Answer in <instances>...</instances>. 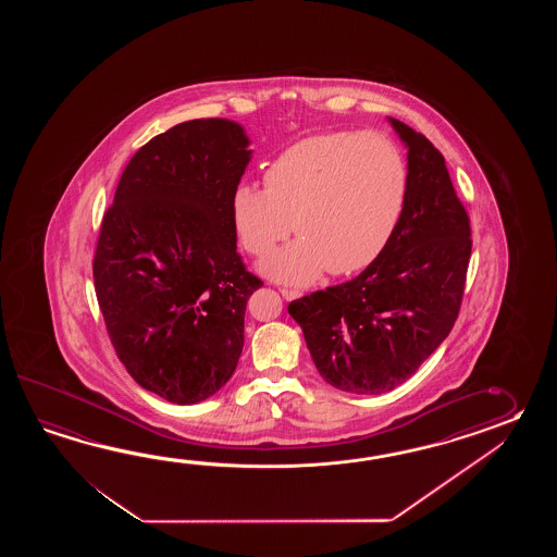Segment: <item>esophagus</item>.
<instances>
[{"label":"esophagus","mask_w":557,"mask_h":557,"mask_svg":"<svg viewBox=\"0 0 557 557\" xmlns=\"http://www.w3.org/2000/svg\"><path fill=\"white\" fill-rule=\"evenodd\" d=\"M281 295H283V298H286V300H295V298L300 296V293L293 290V288H281Z\"/></svg>","instance_id":"obj_1"}]
</instances>
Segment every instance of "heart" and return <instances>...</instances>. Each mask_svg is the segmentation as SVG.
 <instances>
[{
	"label": "heart",
	"mask_w": 557,
	"mask_h": 557,
	"mask_svg": "<svg viewBox=\"0 0 557 557\" xmlns=\"http://www.w3.org/2000/svg\"><path fill=\"white\" fill-rule=\"evenodd\" d=\"M408 199L403 151L379 131H326L288 145L264 169V189L240 183L231 221L243 249L278 283L310 284L329 269H367L391 245Z\"/></svg>",
	"instance_id": "1"
}]
</instances>
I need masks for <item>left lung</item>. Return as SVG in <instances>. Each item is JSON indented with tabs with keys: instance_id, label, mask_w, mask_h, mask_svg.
<instances>
[{
	"instance_id": "obj_1",
	"label": "left lung",
	"mask_w": 557,
	"mask_h": 557,
	"mask_svg": "<svg viewBox=\"0 0 557 557\" xmlns=\"http://www.w3.org/2000/svg\"><path fill=\"white\" fill-rule=\"evenodd\" d=\"M388 121L408 147V199L396 235L352 281L288 305L320 376L352 394L394 391L444 343L472 252L470 216L444 157L422 133Z\"/></svg>"
}]
</instances>
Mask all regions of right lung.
I'll return each mask as SVG.
<instances>
[{
	"label": "right lung",
	"mask_w": 557,
	"mask_h": 557,
	"mask_svg": "<svg viewBox=\"0 0 557 557\" xmlns=\"http://www.w3.org/2000/svg\"><path fill=\"white\" fill-rule=\"evenodd\" d=\"M249 137L228 119H193L131 157L94 259L97 302L119 360L145 391L197 404L233 376L245 310L262 281L237 252L231 195Z\"/></svg>",
	"instance_id": "add662e5"
}]
</instances>
